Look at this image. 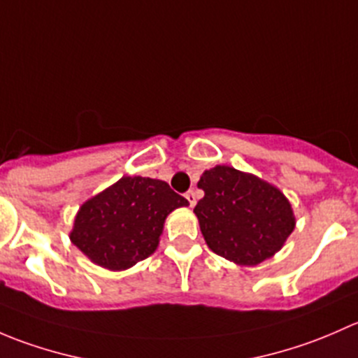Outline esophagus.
<instances>
[{
    "instance_id": "obj_1",
    "label": "esophagus",
    "mask_w": 358,
    "mask_h": 358,
    "mask_svg": "<svg viewBox=\"0 0 358 358\" xmlns=\"http://www.w3.org/2000/svg\"><path fill=\"white\" fill-rule=\"evenodd\" d=\"M185 199L189 201L190 208H194V206H196V201H197V196H196V192H194V190H189V192L185 194Z\"/></svg>"
}]
</instances>
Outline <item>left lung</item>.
I'll list each match as a JSON object with an SVG mask.
<instances>
[{
    "label": "left lung",
    "instance_id": "8db88e82",
    "mask_svg": "<svg viewBox=\"0 0 358 358\" xmlns=\"http://www.w3.org/2000/svg\"><path fill=\"white\" fill-rule=\"evenodd\" d=\"M204 197L194 213L206 244L237 265H258L275 255L294 230L289 201L270 183L216 166L202 173Z\"/></svg>",
    "mask_w": 358,
    "mask_h": 358
}]
</instances>
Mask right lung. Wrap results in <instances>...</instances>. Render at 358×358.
<instances>
[{"mask_svg": "<svg viewBox=\"0 0 358 358\" xmlns=\"http://www.w3.org/2000/svg\"><path fill=\"white\" fill-rule=\"evenodd\" d=\"M187 204L162 180L122 176L81 206L71 241L103 268H129L156 251L166 216Z\"/></svg>", "mask_w": 358, "mask_h": 358, "instance_id": "add662e5", "label": "right lung"}]
</instances>
